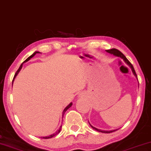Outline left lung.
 Listing matches in <instances>:
<instances>
[{
    "instance_id": "obj_1",
    "label": "left lung",
    "mask_w": 151,
    "mask_h": 151,
    "mask_svg": "<svg viewBox=\"0 0 151 151\" xmlns=\"http://www.w3.org/2000/svg\"><path fill=\"white\" fill-rule=\"evenodd\" d=\"M106 52H108V53L111 54H113L114 56H118V57L121 58L122 59H123V60L124 61V63H125L131 69H132V72H133V73H134V75L135 76V78H136L137 79V75H136V73H135V69H134V67H133V65H132V63H131L129 62V60H127V58L125 57V56H124V54H123V53H122V52H120L119 50L115 49V48H112V49H110V50H106ZM88 123H89V122H88ZM89 124H90V123H89ZM90 125H91V127L93 129H95V130H96V131H97V132H99L105 133V134H110V133H112V132H115V131L118 130V129H114V130H110V131H105V130L99 129L96 128V127H93V125H91V124H90Z\"/></svg>"
}]
</instances>
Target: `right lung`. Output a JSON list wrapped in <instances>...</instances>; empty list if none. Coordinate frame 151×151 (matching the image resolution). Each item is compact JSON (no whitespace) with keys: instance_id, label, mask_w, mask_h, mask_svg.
<instances>
[{"instance_id":"right-lung-1","label":"right lung","mask_w":151,"mask_h":151,"mask_svg":"<svg viewBox=\"0 0 151 151\" xmlns=\"http://www.w3.org/2000/svg\"><path fill=\"white\" fill-rule=\"evenodd\" d=\"M37 53H41V52H38V51H36V52H34V53H33V54H32L31 56H29V57H28V58H27V59H26V60H25L24 61V62L22 63V64H21V65H20V67H19L18 70H17V71H16V74H15V76H14V80H13V82H14V79H15V78H16V76H17V74H18V73H19V71H20V70H21L22 67V65H23V63H27V61H28V60H29L30 59V58H32V57H33V56H34L35 55V54H37ZM13 82H12V85H13ZM72 104H72V103L71 102V103H70V104H69L68 105V106H67L66 107V108H65L64 109V110H63V116H64V114H65V112H66V111H67V110H68V109H69V108H70V107H71V106H72ZM61 127H62V126H60V128H59V129H58L57 131H56V132L55 133H54V134H52V135H49V136H45V137H41V138H44V139H49V138H52V137L55 136V135H57L58 134H59V133H60V132Z\"/></svg>"}]
</instances>
